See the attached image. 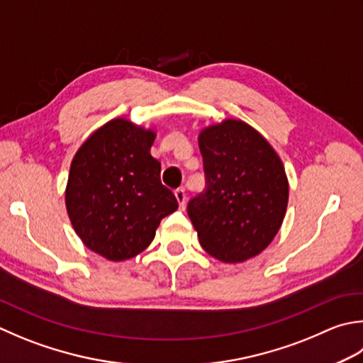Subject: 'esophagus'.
I'll return each instance as SVG.
<instances>
[{
	"label": "esophagus",
	"instance_id": "esophagus-1",
	"mask_svg": "<svg viewBox=\"0 0 363 363\" xmlns=\"http://www.w3.org/2000/svg\"><path fill=\"white\" fill-rule=\"evenodd\" d=\"M174 196H176L177 203H179V208H181V209L186 208L187 196H186V191H184V189H176V190H174Z\"/></svg>",
	"mask_w": 363,
	"mask_h": 363
}]
</instances>
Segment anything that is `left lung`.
<instances>
[{
  "label": "left lung",
  "instance_id": "8db88e82",
  "mask_svg": "<svg viewBox=\"0 0 363 363\" xmlns=\"http://www.w3.org/2000/svg\"><path fill=\"white\" fill-rule=\"evenodd\" d=\"M206 189L187 204L206 252L223 262L259 255L279 233L288 177L274 147L244 121L225 119L198 137Z\"/></svg>",
  "mask_w": 363,
  "mask_h": 363
}]
</instances>
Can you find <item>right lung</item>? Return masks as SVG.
<instances>
[{"label": "right lung", "instance_id": "obj_1", "mask_svg": "<svg viewBox=\"0 0 363 363\" xmlns=\"http://www.w3.org/2000/svg\"><path fill=\"white\" fill-rule=\"evenodd\" d=\"M155 132L124 118L104 124L70 163L66 209L78 238L110 261L137 257L177 209L151 155Z\"/></svg>", "mask_w": 363, "mask_h": 363}]
</instances>
